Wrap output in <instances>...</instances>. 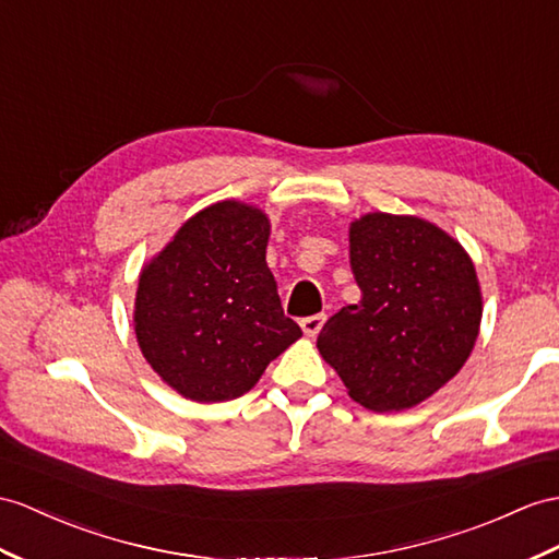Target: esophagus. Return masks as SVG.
Returning <instances> with one entry per match:
<instances>
[{
	"label": "esophagus",
	"instance_id": "34e87169",
	"mask_svg": "<svg viewBox=\"0 0 559 559\" xmlns=\"http://www.w3.org/2000/svg\"><path fill=\"white\" fill-rule=\"evenodd\" d=\"M324 316L320 312V316H310V318H304L301 320V330L306 332V336H316L320 330H322V324H324Z\"/></svg>",
	"mask_w": 559,
	"mask_h": 559
}]
</instances>
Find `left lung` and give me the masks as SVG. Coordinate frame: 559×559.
<instances>
[{"label": "left lung", "instance_id": "left-lung-1", "mask_svg": "<svg viewBox=\"0 0 559 559\" xmlns=\"http://www.w3.org/2000/svg\"><path fill=\"white\" fill-rule=\"evenodd\" d=\"M350 270L362 298L324 322L320 356L374 413L405 411L460 372L479 336L481 289L467 251L415 215L350 223Z\"/></svg>", "mask_w": 559, "mask_h": 559}]
</instances>
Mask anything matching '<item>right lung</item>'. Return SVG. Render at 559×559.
Segmentation results:
<instances>
[{
  "mask_svg": "<svg viewBox=\"0 0 559 559\" xmlns=\"http://www.w3.org/2000/svg\"><path fill=\"white\" fill-rule=\"evenodd\" d=\"M267 237L261 209L221 201L189 217L142 270L138 344L163 382L189 401L239 399L301 336L265 263Z\"/></svg>",
  "mask_w": 559,
  "mask_h": 559,
  "instance_id": "right-lung-1",
  "label": "right lung"
}]
</instances>
